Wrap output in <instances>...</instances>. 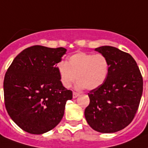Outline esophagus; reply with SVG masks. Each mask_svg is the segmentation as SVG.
I'll list each match as a JSON object with an SVG mask.
<instances>
[{
  "label": "esophagus",
  "instance_id": "34e87169",
  "mask_svg": "<svg viewBox=\"0 0 148 148\" xmlns=\"http://www.w3.org/2000/svg\"><path fill=\"white\" fill-rule=\"evenodd\" d=\"M78 96H79V93L75 92H73V98H74V99H76V98L78 97Z\"/></svg>",
  "mask_w": 148,
  "mask_h": 148
}]
</instances>
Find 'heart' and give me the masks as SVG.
Instances as JSON below:
<instances>
[{
  "instance_id": "obj_1",
  "label": "heart",
  "mask_w": 148,
  "mask_h": 148,
  "mask_svg": "<svg viewBox=\"0 0 148 148\" xmlns=\"http://www.w3.org/2000/svg\"><path fill=\"white\" fill-rule=\"evenodd\" d=\"M109 67L108 60L102 54L77 52L68 58L67 63L59 62L57 71L64 88H70L77 78V89L92 90L106 80Z\"/></svg>"
}]
</instances>
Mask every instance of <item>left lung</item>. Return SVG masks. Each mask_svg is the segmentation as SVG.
I'll use <instances>...</instances> for the list:
<instances>
[{"mask_svg":"<svg viewBox=\"0 0 148 148\" xmlns=\"http://www.w3.org/2000/svg\"><path fill=\"white\" fill-rule=\"evenodd\" d=\"M95 50L106 57L110 67L104 84L88 93L90 101L85 109V118L95 131L113 133L133 120L142 95L143 79L129 53L110 46Z\"/></svg>","mask_w":148,"mask_h":148,"instance_id":"1","label":"left lung"}]
</instances>
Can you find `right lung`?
Returning <instances> with one entry per match:
<instances>
[{
  "label": "right lung",
  "instance_id": "1",
  "mask_svg": "<svg viewBox=\"0 0 148 148\" xmlns=\"http://www.w3.org/2000/svg\"><path fill=\"white\" fill-rule=\"evenodd\" d=\"M67 49L33 46L22 51L6 72L5 107L9 116L28 133L40 135L60 123L72 92L61 84L57 64Z\"/></svg>",
  "mask_w": 148,
  "mask_h": 148
}]
</instances>
